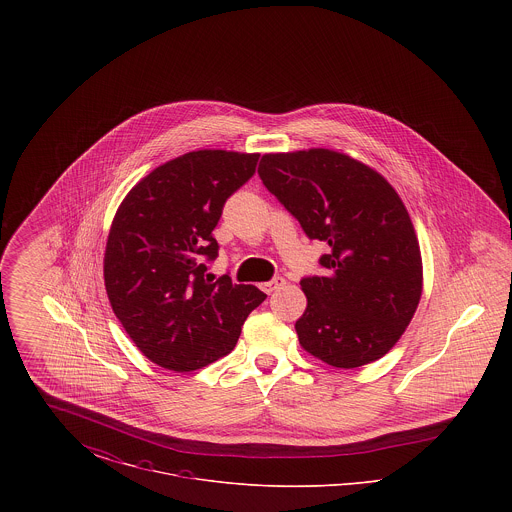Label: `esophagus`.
<instances>
[{
	"label": "esophagus",
	"mask_w": 512,
	"mask_h": 512,
	"mask_svg": "<svg viewBox=\"0 0 512 512\" xmlns=\"http://www.w3.org/2000/svg\"><path fill=\"white\" fill-rule=\"evenodd\" d=\"M286 284V280L282 278V276H274L272 280H268V282H265L261 288L265 290L267 293H272L274 290H278V288H282Z\"/></svg>",
	"instance_id": "1"
}]
</instances>
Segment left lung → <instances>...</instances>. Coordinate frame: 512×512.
Masks as SVG:
<instances>
[{
  "label": "left lung",
  "instance_id": "obj_1",
  "mask_svg": "<svg viewBox=\"0 0 512 512\" xmlns=\"http://www.w3.org/2000/svg\"><path fill=\"white\" fill-rule=\"evenodd\" d=\"M259 176L309 240L330 247L318 259L326 274L299 282L301 347L336 368L384 357L422 295L420 247L401 197L382 174L332 149L267 153Z\"/></svg>",
  "mask_w": 512,
  "mask_h": 512
}]
</instances>
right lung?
I'll return each instance as SVG.
<instances>
[{
    "label": "right lung",
    "instance_id": "1",
    "mask_svg": "<svg viewBox=\"0 0 512 512\" xmlns=\"http://www.w3.org/2000/svg\"><path fill=\"white\" fill-rule=\"evenodd\" d=\"M257 161L259 153L190 151L149 172L122 199L105 247V290L151 363L174 372L215 363L265 301L255 286L207 274L219 255L213 230L222 207Z\"/></svg>",
    "mask_w": 512,
    "mask_h": 512
}]
</instances>
